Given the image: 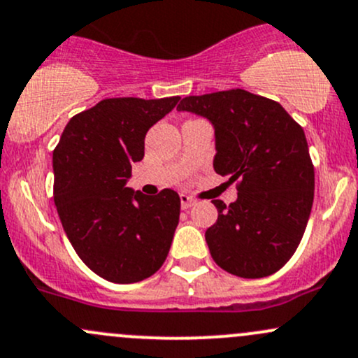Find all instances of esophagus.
Wrapping results in <instances>:
<instances>
[{"instance_id":"1","label":"esophagus","mask_w":358,"mask_h":358,"mask_svg":"<svg viewBox=\"0 0 358 358\" xmlns=\"http://www.w3.org/2000/svg\"><path fill=\"white\" fill-rule=\"evenodd\" d=\"M180 202H182V209H189L195 204V199L190 197V195H187V194H182L180 195Z\"/></svg>"}]
</instances>
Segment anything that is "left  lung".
Segmentation results:
<instances>
[{"instance_id":"left-lung-1","label":"left lung","mask_w":358,"mask_h":358,"mask_svg":"<svg viewBox=\"0 0 358 358\" xmlns=\"http://www.w3.org/2000/svg\"><path fill=\"white\" fill-rule=\"evenodd\" d=\"M206 116L216 131L217 175L238 199L213 201L217 221L206 231L220 268L264 278L295 254L314 201V164L303 129L276 101L243 89L183 97L176 108Z\"/></svg>"}]
</instances>
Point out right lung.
Returning <instances> with one entry per match:
<instances>
[{"label":"right lung","mask_w":358,"mask_h":358,"mask_svg":"<svg viewBox=\"0 0 358 358\" xmlns=\"http://www.w3.org/2000/svg\"><path fill=\"white\" fill-rule=\"evenodd\" d=\"M178 96L110 97L66 123L52 150L55 204L78 257L111 283H137L166 261L180 217V197L127 189L131 163L144 157L150 127Z\"/></svg>","instance_id":"obj_1"}]
</instances>
